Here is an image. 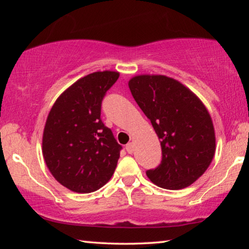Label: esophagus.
Returning <instances> with one entry per match:
<instances>
[{
  "label": "esophagus",
  "instance_id": "esophagus-1",
  "mask_svg": "<svg viewBox=\"0 0 249 249\" xmlns=\"http://www.w3.org/2000/svg\"><path fill=\"white\" fill-rule=\"evenodd\" d=\"M126 151H127L128 154H133L134 153V145L132 144V142H128L127 145H126Z\"/></svg>",
  "mask_w": 249,
  "mask_h": 249
}]
</instances>
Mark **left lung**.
<instances>
[{"label":"left lung","mask_w":249,"mask_h":249,"mask_svg":"<svg viewBox=\"0 0 249 249\" xmlns=\"http://www.w3.org/2000/svg\"><path fill=\"white\" fill-rule=\"evenodd\" d=\"M128 87L161 146V162L147 170V177L169 190L189 187L204 174L215 154V132L205 105L190 89L166 75H135Z\"/></svg>","instance_id":"8db88e82"}]
</instances>
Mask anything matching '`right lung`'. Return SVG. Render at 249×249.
Returning <instances> with one entry per match:
<instances>
[{
    "instance_id": "add662e5",
    "label": "right lung",
    "mask_w": 249,
    "mask_h": 249,
    "mask_svg": "<svg viewBox=\"0 0 249 249\" xmlns=\"http://www.w3.org/2000/svg\"><path fill=\"white\" fill-rule=\"evenodd\" d=\"M117 71H96L59 95L43 134V156L53 178L69 190L90 193L112 178L122 146L101 120V104L119 79Z\"/></svg>"
}]
</instances>
